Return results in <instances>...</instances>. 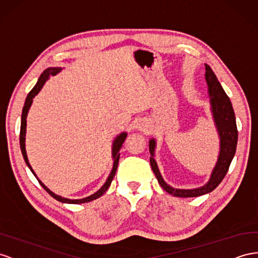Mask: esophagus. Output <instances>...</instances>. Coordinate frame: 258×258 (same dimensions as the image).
Masks as SVG:
<instances>
[{"label":"esophagus","instance_id":"34e87169","mask_svg":"<svg viewBox=\"0 0 258 258\" xmlns=\"http://www.w3.org/2000/svg\"><path fill=\"white\" fill-rule=\"evenodd\" d=\"M140 129H141V130H148V128H146V126H144V124H142V126H140Z\"/></svg>","mask_w":258,"mask_h":258}]
</instances>
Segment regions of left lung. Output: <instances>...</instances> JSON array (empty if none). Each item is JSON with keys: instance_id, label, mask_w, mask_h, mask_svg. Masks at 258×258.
I'll return each mask as SVG.
<instances>
[{"instance_id": "obj_1", "label": "left lung", "mask_w": 258, "mask_h": 258, "mask_svg": "<svg viewBox=\"0 0 258 258\" xmlns=\"http://www.w3.org/2000/svg\"><path fill=\"white\" fill-rule=\"evenodd\" d=\"M206 73L205 78L208 85V92H210L211 96V104H212V112L214 115V119L217 126L219 137H220V154L217 165L213 170L212 177L208 181V183L204 186L199 187V189L193 190H178L172 189L171 186L167 184L163 180L161 173L157 168L156 162L154 159V150H155V141L151 140L149 143L150 148V163L153 169V172L155 173V176L158 180V183L161 184L163 189L168 192L169 194H172L173 197L179 198H194L200 197L203 194L210 193L216 187L219 185V183L222 181L227 175L229 170V167L232 162V158L235 154L236 150V143H238V128H236L235 122V115L234 110L232 107V104L230 102L229 96L226 94L225 90L222 89L221 85L219 83L217 77L214 74L213 69L205 65Z\"/></svg>"}]
</instances>
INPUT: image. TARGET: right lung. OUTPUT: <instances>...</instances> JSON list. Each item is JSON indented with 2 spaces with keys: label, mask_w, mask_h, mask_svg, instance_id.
Returning a JSON list of instances; mask_svg holds the SVG:
<instances>
[{
  "label": "right lung",
  "mask_w": 258,
  "mask_h": 258,
  "mask_svg": "<svg viewBox=\"0 0 258 258\" xmlns=\"http://www.w3.org/2000/svg\"><path fill=\"white\" fill-rule=\"evenodd\" d=\"M60 71L59 68H48V69H46V71H44L43 72V74L40 76V78H39V80H38V82H37V85L34 86L33 88H32V90L31 91L28 93V95H27V99H26V102H25V105H24V107H23V114H22V123H20V134H19V143H20V150H22V153H23V156H24V159H25V162H26V164H27V166L29 167L30 168V170L32 171V173L34 176H36V173H34V171L32 170V168H31V166H30V164H29V162H28V158H27V154H26V149H25V136H26V122H27V120H26V118H27V114H28V110H29V108H30V106H31V104H32V100H33V97L36 96L38 93H39V91L41 89H42V87H43V85L45 83V81L50 78V76H54L55 74L56 73H58ZM126 138H127V134L126 132H123V134H121L120 136H118L117 138H116V140L114 141V144H113V158H114V166H113V169H112V172L109 173V176H108V178H107V180H106V182L104 183V185L101 187V189L97 191V192H95L94 194H92V196H90V197H88V198H85V199H81V200H69V199H65V198H61V197H58V196H56V194H54L53 192H51L50 190L47 189V187L41 182V181L37 178V176H36V178L38 179V181H39V183L43 186V189L50 194V196L52 197V198H54L55 200H57V201H59V202H61V203H69V204H81V203H87V202H90V201H93V200H95V199H97V198H100V197H102L104 193L106 192V190L108 189V186L110 185V183H112V180L114 179V177H115V173H116V170H117V166H118V162H119V151H120V149H121V146H122V143L124 142V140H126Z\"/></svg>",
  "instance_id": "obj_1"
}]
</instances>
